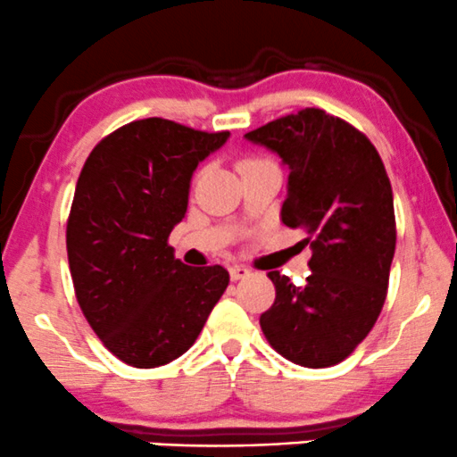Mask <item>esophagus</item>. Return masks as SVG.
Here are the masks:
<instances>
[{
	"instance_id": "34e87169",
	"label": "esophagus",
	"mask_w": 457,
	"mask_h": 457,
	"mask_svg": "<svg viewBox=\"0 0 457 457\" xmlns=\"http://www.w3.org/2000/svg\"><path fill=\"white\" fill-rule=\"evenodd\" d=\"M230 280H244L250 276V270L245 265H233L230 267Z\"/></svg>"
}]
</instances>
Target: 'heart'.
<instances>
[{"mask_svg": "<svg viewBox=\"0 0 457 457\" xmlns=\"http://www.w3.org/2000/svg\"><path fill=\"white\" fill-rule=\"evenodd\" d=\"M248 162H256V160H245V162H244V164H248Z\"/></svg>", "mask_w": 457, "mask_h": 457, "instance_id": "1", "label": "heart"}]
</instances>
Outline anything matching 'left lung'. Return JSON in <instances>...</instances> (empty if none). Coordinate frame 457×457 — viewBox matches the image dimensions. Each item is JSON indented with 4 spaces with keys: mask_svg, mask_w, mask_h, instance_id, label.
Returning <instances> with one entry per match:
<instances>
[{
    "mask_svg": "<svg viewBox=\"0 0 457 457\" xmlns=\"http://www.w3.org/2000/svg\"><path fill=\"white\" fill-rule=\"evenodd\" d=\"M245 138L288 166L282 222L303 228L312 248L303 287L267 273L276 302L261 314V329L288 361L336 366L370 334L387 297L395 252L387 170L366 134L320 109L280 117Z\"/></svg>",
    "mask_w": 457,
    "mask_h": 457,
    "instance_id": "left-lung-1",
    "label": "left lung"
}]
</instances>
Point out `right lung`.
<instances>
[{"mask_svg":"<svg viewBox=\"0 0 457 457\" xmlns=\"http://www.w3.org/2000/svg\"><path fill=\"white\" fill-rule=\"evenodd\" d=\"M228 137L149 117L111 132L85 160L66 227L70 273L91 329L128 366L184 355L227 291L224 267L184 265L169 235L186 216L198 162Z\"/></svg>","mask_w":457,"mask_h":457,"instance_id":"add662e5","label":"right lung"}]
</instances>
